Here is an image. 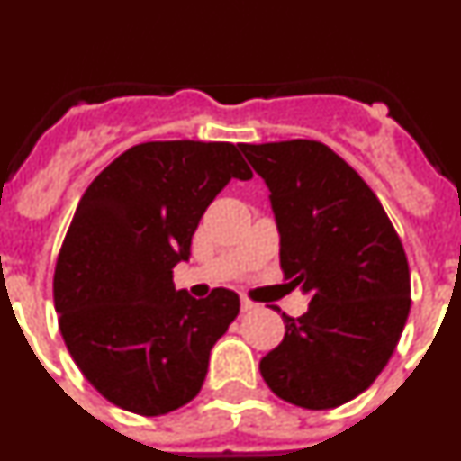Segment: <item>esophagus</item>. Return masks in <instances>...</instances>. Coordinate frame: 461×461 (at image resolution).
<instances>
[{
	"label": "esophagus",
	"mask_w": 461,
	"mask_h": 461,
	"mask_svg": "<svg viewBox=\"0 0 461 461\" xmlns=\"http://www.w3.org/2000/svg\"><path fill=\"white\" fill-rule=\"evenodd\" d=\"M242 312H256V309H258V304L256 303H251V300H247V297H242Z\"/></svg>",
	"instance_id": "esophagus-1"
}]
</instances>
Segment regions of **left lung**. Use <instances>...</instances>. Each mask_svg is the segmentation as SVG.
<instances>
[{"mask_svg": "<svg viewBox=\"0 0 461 461\" xmlns=\"http://www.w3.org/2000/svg\"><path fill=\"white\" fill-rule=\"evenodd\" d=\"M270 189L288 286L307 313H281L286 335L260 360L267 388L295 406L335 409L376 381L411 309L402 240L376 194L316 140L240 145Z\"/></svg>", "mask_w": 461, "mask_h": 461, "instance_id": "8db88e82", "label": "left lung"}]
</instances>
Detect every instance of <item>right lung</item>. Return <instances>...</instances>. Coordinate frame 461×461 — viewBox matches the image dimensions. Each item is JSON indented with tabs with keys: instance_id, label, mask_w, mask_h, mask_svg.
Listing matches in <instances>:
<instances>
[{
	"instance_id": "add662e5",
	"label": "right lung",
	"mask_w": 461,
	"mask_h": 461,
	"mask_svg": "<svg viewBox=\"0 0 461 461\" xmlns=\"http://www.w3.org/2000/svg\"><path fill=\"white\" fill-rule=\"evenodd\" d=\"M251 177L233 142H140L80 198L57 258L55 309L73 362L120 409L164 415L201 393L240 297L214 288L195 300L175 288L173 267L189 260L219 191Z\"/></svg>"
}]
</instances>
